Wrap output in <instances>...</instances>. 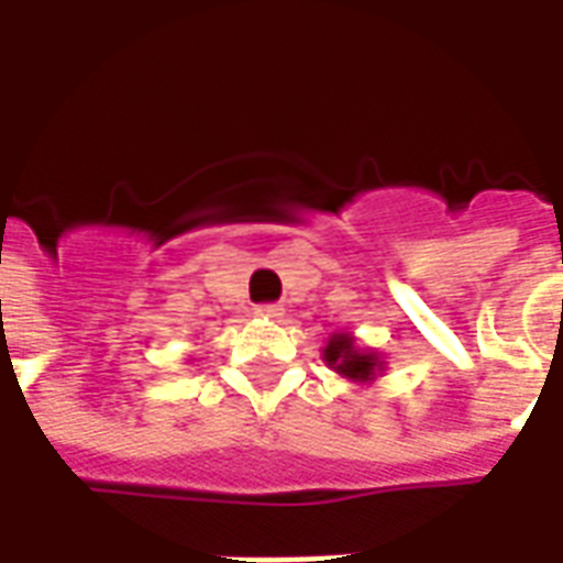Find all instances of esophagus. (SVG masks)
I'll list each match as a JSON object with an SVG mask.
<instances>
[{
  "instance_id": "obj_1",
  "label": "esophagus",
  "mask_w": 563,
  "mask_h": 563,
  "mask_svg": "<svg viewBox=\"0 0 563 563\" xmlns=\"http://www.w3.org/2000/svg\"><path fill=\"white\" fill-rule=\"evenodd\" d=\"M256 313H258V317H265V319H277L283 313V307L280 305H258Z\"/></svg>"
}]
</instances>
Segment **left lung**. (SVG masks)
I'll use <instances>...</instances> for the list:
<instances>
[{"mask_svg":"<svg viewBox=\"0 0 563 563\" xmlns=\"http://www.w3.org/2000/svg\"><path fill=\"white\" fill-rule=\"evenodd\" d=\"M325 362L329 365H338L343 377L353 379H371L374 367H377V358L371 353H362L355 350V343L350 334H334L325 346Z\"/></svg>","mask_w":563,"mask_h":563,"instance_id":"left-lung-1","label":"left lung"}]
</instances>
